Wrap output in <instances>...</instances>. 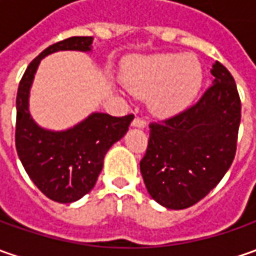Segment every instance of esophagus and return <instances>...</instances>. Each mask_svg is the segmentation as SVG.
<instances>
[{"instance_id":"esophagus-1","label":"esophagus","mask_w":256,"mask_h":256,"mask_svg":"<svg viewBox=\"0 0 256 256\" xmlns=\"http://www.w3.org/2000/svg\"><path fill=\"white\" fill-rule=\"evenodd\" d=\"M131 125H132V126H136V128H144V126L146 125V121L142 120V118H140V116H135Z\"/></svg>"}]
</instances>
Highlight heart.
Segmentation results:
<instances>
[{"label": "heart", "instance_id": "1", "mask_svg": "<svg viewBox=\"0 0 256 256\" xmlns=\"http://www.w3.org/2000/svg\"><path fill=\"white\" fill-rule=\"evenodd\" d=\"M124 86L148 98L155 115L170 116L185 110L202 84V66L195 55L154 54L131 58L121 74Z\"/></svg>", "mask_w": 256, "mask_h": 256}]
</instances>
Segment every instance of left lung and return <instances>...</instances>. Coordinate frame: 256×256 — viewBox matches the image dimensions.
Wrapping results in <instances>:
<instances>
[{
  "mask_svg": "<svg viewBox=\"0 0 256 256\" xmlns=\"http://www.w3.org/2000/svg\"><path fill=\"white\" fill-rule=\"evenodd\" d=\"M212 85L190 108L150 124L140 162L152 200L170 210L201 201L230 170L236 152L241 100L231 72L212 65Z\"/></svg>",
  "mask_w": 256,
  "mask_h": 256,
  "instance_id": "left-lung-1",
  "label": "left lung"
}]
</instances>
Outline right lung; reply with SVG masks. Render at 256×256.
Instances as JSON below:
<instances>
[{"instance_id": "obj_1", "label": "right lung", "mask_w": 256, "mask_h": 256, "mask_svg": "<svg viewBox=\"0 0 256 256\" xmlns=\"http://www.w3.org/2000/svg\"><path fill=\"white\" fill-rule=\"evenodd\" d=\"M92 36H71L50 45L31 61L16 92L15 146L22 166L36 188L50 200L71 204L91 191L102 170L104 156L128 131L134 115L94 112L65 131L38 126L28 110L30 90L41 60L56 51L92 48Z\"/></svg>"}]
</instances>
